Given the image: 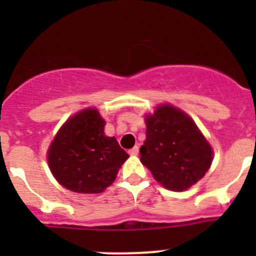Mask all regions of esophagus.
<instances>
[{
    "instance_id": "obj_1",
    "label": "esophagus",
    "mask_w": 256,
    "mask_h": 256,
    "mask_svg": "<svg viewBox=\"0 0 256 256\" xmlns=\"http://www.w3.org/2000/svg\"><path fill=\"white\" fill-rule=\"evenodd\" d=\"M128 154H130L131 156H136V154H138V146H135L131 150H128Z\"/></svg>"
}]
</instances>
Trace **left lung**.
<instances>
[{
    "instance_id": "obj_1",
    "label": "left lung",
    "mask_w": 256,
    "mask_h": 256,
    "mask_svg": "<svg viewBox=\"0 0 256 256\" xmlns=\"http://www.w3.org/2000/svg\"><path fill=\"white\" fill-rule=\"evenodd\" d=\"M146 126L141 162L157 182L180 192L204 176L213 152L187 114L170 105L158 106L154 115L146 116Z\"/></svg>"
}]
</instances>
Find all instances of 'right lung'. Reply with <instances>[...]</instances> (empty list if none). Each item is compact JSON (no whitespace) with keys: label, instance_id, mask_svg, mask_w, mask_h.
<instances>
[{"label":"right lung","instance_id":"add662e5","mask_svg":"<svg viewBox=\"0 0 256 256\" xmlns=\"http://www.w3.org/2000/svg\"><path fill=\"white\" fill-rule=\"evenodd\" d=\"M104 126L96 109H86L69 118L54 138L48 151L49 168L66 190L102 193L128 160L116 138L105 136Z\"/></svg>","mask_w":256,"mask_h":256}]
</instances>
